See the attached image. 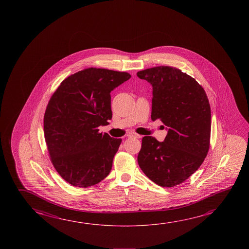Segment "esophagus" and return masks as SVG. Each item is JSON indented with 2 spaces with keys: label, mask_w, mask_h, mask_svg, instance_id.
Listing matches in <instances>:
<instances>
[{
  "label": "esophagus",
  "mask_w": 249,
  "mask_h": 249,
  "mask_svg": "<svg viewBox=\"0 0 249 249\" xmlns=\"http://www.w3.org/2000/svg\"><path fill=\"white\" fill-rule=\"evenodd\" d=\"M127 137H128V138H142L141 135H136V134H129V135H127Z\"/></svg>",
  "instance_id": "34e87169"
}]
</instances>
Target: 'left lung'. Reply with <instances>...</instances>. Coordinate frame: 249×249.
I'll list each match as a JSON object with an SVG mask.
<instances>
[{"label":"left lung","instance_id":"8db88e82","mask_svg":"<svg viewBox=\"0 0 249 249\" xmlns=\"http://www.w3.org/2000/svg\"><path fill=\"white\" fill-rule=\"evenodd\" d=\"M140 79L153 87L151 119L167 126L163 142L142 138L138 163L155 183L171 188L182 183L208 155L211 108L203 88L181 70L160 66L140 71Z\"/></svg>","mask_w":249,"mask_h":249}]
</instances>
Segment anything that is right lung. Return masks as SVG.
Wrapping results in <instances>:
<instances>
[{
	"label": "right lung",
	"instance_id": "right-lung-1",
	"mask_svg": "<svg viewBox=\"0 0 249 249\" xmlns=\"http://www.w3.org/2000/svg\"><path fill=\"white\" fill-rule=\"evenodd\" d=\"M131 75L90 68L66 78L50 98L44 136L59 175L78 188L101 182L110 173L122 139L99 133L112 119L111 91Z\"/></svg>",
	"mask_w": 249,
	"mask_h": 249
}]
</instances>
